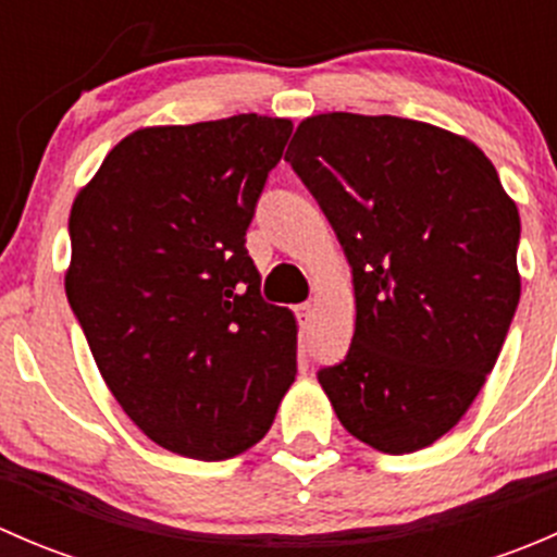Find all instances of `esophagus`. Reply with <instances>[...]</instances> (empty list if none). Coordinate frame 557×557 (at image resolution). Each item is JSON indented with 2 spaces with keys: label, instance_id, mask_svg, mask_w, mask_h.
I'll return each mask as SVG.
<instances>
[{
  "label": "esophagus",
  "instance_id": "esophagus-1",
  "mask_svg": "<svg viewBox=\"0 0 557 557\" xmlns=\"http://www.w3.org/2000/svg\"><path fill=\"white\" fill-rule=\"evenodd\" d=\"M296 314H299L301 325H305V329H310L314 314H318V305H314V301H307V305H301L299 310H296Z\"/></svg>",
  "mask_w": 557,
  "mask_h": 557
}]
</instances>
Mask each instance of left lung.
<instances>
[{"label":"left lung","mask_w":557,"mask_h":557,"mask_svg":"<svg viewBox=\"0 0 557 557\" xmlns=\"http://www.w3.org/2000/svg\"><path fill=\"white\" fill-rule=\"evenodd\" d=\"M290 161L352 267L356 334L318 380L347 434L434 445L485 385L520 301V215L471 139L396 115L320 112Z\"/></svg>","instance_id":"1"}]
</instances>
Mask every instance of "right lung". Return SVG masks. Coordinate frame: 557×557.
Returning a JSON list of instances; mask_svg holds the SVG:
<instances>
[{"instance_id":"right-lung-1","label":"right lung","mask_w":557,"mask_h":557,"mask_svg":"<svg viewBox=\"0 0 557 557\" xmlns=\"http://www.w3.org/2000/svg\"><path fill=\"white\" fill-rule=\"evenodd\" d=\"M290 128L258 112L137 128L72 201L66 299L123 412L183 458L250 450L294 385L296 318L261 299L245 247Z\"/></svg>"}]
</instances>
